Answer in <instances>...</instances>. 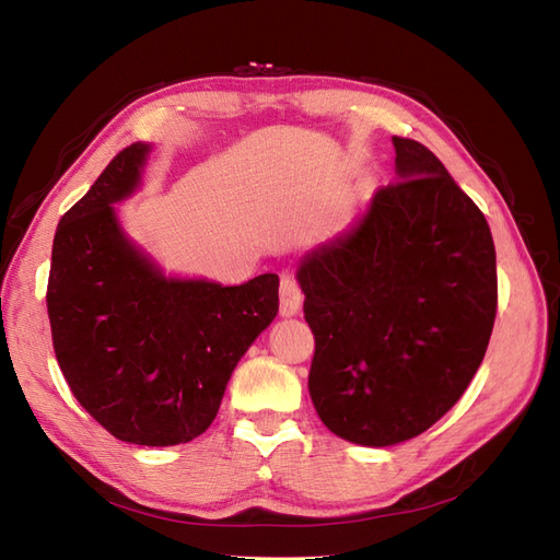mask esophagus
<instances>
[{"mask_svg": "<svg viewBox=\"0 0 560 560\" xmlns=\"http://www.w3.org/2000/svg\"><path fill=\"white\" fill-rule=\"evenodd\" d=\"M303 303V290L294 276L280 278V315H296Z\"/></svg>", "mask_w": 560, "mask_h": 560, "instance_id": "esophagus-1", "label": "esophagus"}]
</instances>
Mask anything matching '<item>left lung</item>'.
<instances>
[{"label":"left lung","mask_w":560,"mask_h":560,"mask_svg":"<svg viewBox=\"0 0 560 560\" xmlns=\"http://www.w3.org/2000/svg\"><path fill=\"white\" fill-rule=\"evenodd\" d=\"M393 144L397 179L299 268L315 336L311 399L334 434L362 446L406 442L451 411L498 313L483 212L425 144Z\"/></svg>","instance_id":"left-lung-1"}]
</instances>
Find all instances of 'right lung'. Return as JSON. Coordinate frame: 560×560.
Masks as SVG:
<instances>
[{"label":"right lung","instance_id":"1","mask_svg":"<svg viewBox=\"0 0 560 560\" xmlns=\"http://www.w3.org/2000/svg\"><path fill=\"white\" fill-rule=\"evenodd\" d=\"M132 142L60 219L46 308L77 401L121 442L186 444L210 428L235 364L278 313V276L238 287L167 280L116 224L140 179Z\"/></svg>","mask_w":560,"mask_h":560}]
</instances>
